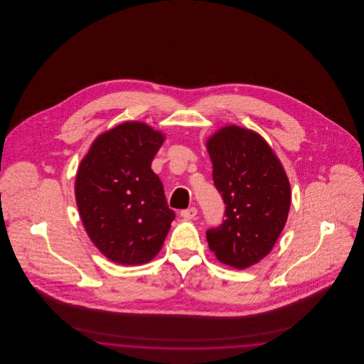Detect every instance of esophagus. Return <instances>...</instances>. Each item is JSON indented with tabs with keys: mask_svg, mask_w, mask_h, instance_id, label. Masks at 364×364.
<instances>
[{
	"mask_svg": "<svg viewBox=\"0 0 364 364\" xmlns=\"http://www.w3.org/2000/svg\"><path fill=\"white\" fill-rule=\"evenodd\" d=\"M181 217L184 218V220H192V218H195V215L198 214V210L195 208H186V210H181Z\"/></svg>",
	"mask_w": 364,
	"mask_h": 364,
	"instance_id": "34e87169",
	"label": "esophagus"
}]
</instances>
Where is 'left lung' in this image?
Wrapping results in <instances>:
<instances>
[{
  "instance_id": "left-lung-1",
  "label": "left lung",
  "mask_w": 364,
  "mask_h": 364,
  "mask_svg": "<svg viewBox=\"0 0 364 364\" xmlns=\"http://www.w3.org/2000/svg\"><path fill=\"white\" fill-rule=\"evenodd\" d=\"M213 180L225 220L206 232L217 259L245 269L263 259L284 229L291 186L277 156L258 134L236 125L208 140Z\"/></svg>"
}]
</instances>
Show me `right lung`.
<instances>
[{"label":"right lung","instance_id":"add662e5","mask_svg":"<svg viewBox=\"0 0 364 364\" xmlns=\"http://www.w3.org/2000/svg\"><path fill=\"white\" fill-rule=\"evenodd\" d=\"M164 135L124 122L92 143L76 174L75 195L87 235L119 264H140L159 252L176 217L151 162Z\"/></svg>","mask_w":364,"mask_h":364}]
</instances>
